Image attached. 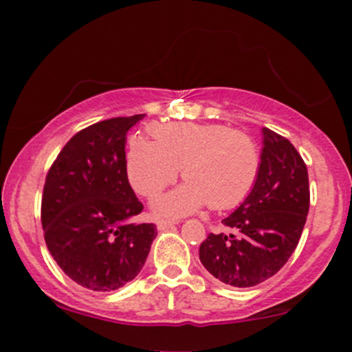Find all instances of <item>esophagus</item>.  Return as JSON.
<instances>
[{"mask_svg": "<svg viewBox=\"0 0 352 352\" xmlns=\"http://www.w3.org/2000/svg\"><path fill=\"white\" fill-rule=\"evenodd\" d=\"M177 223H179V220H167V218H162V220L157 221V227H159V230H165L173 227V225Z\"/></svg>", "mask_w": 352, "mask_h": 352, "instance_id": "obj_1", "label": "esophagus"}]
</instances>
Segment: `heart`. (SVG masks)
Here are the masks:
<instances>
[{"label": "heart", "instance_id": "b5f03b06", "mask_svg": "<svg viewBox=\"0 0 352 352\" xmlns=\"http://www.w3.org/2000/svg\"><path fill=\"white\" fill-rule=\"evenodd\" d=\"M155 142L132 135L125 172L132 188L155 197L179 175L187 180L155 201L160 215H182L208 205L228 210L252 193L261 170L260 145L248 132L221 124L173 122L152 125Z\"/></svg>", "mask_w": 352, "mask_h": 352}]
</instances>
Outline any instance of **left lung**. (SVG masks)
Returning <instances> with one entry per match:
<instances>
[{"label":"left lung","instance_id":"left-lung-1","mask_svg":"<svg viewBox=\"0 0 352 352\" xmlns=\"http://www.w3.org/2000/svg\"><path fill=\"white\" fill-rule=\"evenodd\" d=\"M261 170L243 204L223 218L225 230L200 245V261L236 288L276 274L300 241L309 210L308 168L288 139L263 127Z\"/></svg>","mask_w":352,"mask_h":352}]
</instances>
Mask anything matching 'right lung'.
<instances>
[{"label":"right lung","mask_w":352,"mask_h":352,"mask_svg":"<svg viewBox=\"0 0 352 352\" xmlns=\"http://www.w3.org/2000/svg\"><path fill=\"white\" fill-rule=\"evenodd\" d=\"M145 114L82 129L46 175L41 223L64 273L92 292H114L139 274L157 228L135 223L144 210L125 172V134Z\"/></svg>","instance_id":"1"}]
</instances>
